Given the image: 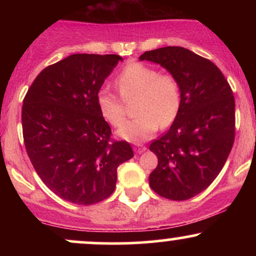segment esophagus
Masks as SVG:
<instances>
[{"label": "esophagus", "mask_w": 256, "mask_h": 256, "mask_svg": "<svg viewBox=\"0 0 256 256\" xmlns=\"http://www.w3.org/2000/svg\"><path fill=\"white\" fill-rule=\"evenodd\" d=\"M146 146H143V144H134V150L136 152H138V154H140V152H143L146 150Z\"/></svg>", "instance_id": "1"}]
</instances>
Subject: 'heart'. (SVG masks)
Listing matches in <instances>:
<instances>
[{
    "mask_svg": "<svg viewBox=\"0 0 256 256\" xmlns=\"http://www.w3.org/2000/svg\"><path fill=\"white\" fill-rule=\"evenodd\" d=\"M122 98L116 92L101 89L98 94V106L102 116L114 128L126 120L124 102L136 101L138 118L119 130V136L134 143L149 140L154 132L166 128L177 118L180 110V86L171 73H158L154 67L142 62L126 64L116 77Z\"/></svg>",
    "mask_w": 256,
    "mask_h": 256,
    "instance_id": "1",
    "label": "heart"
}]
</instances>
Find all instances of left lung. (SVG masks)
Wrapping results in <instances>:
<instances>
[{
	"label": "left lung",
	"mask_w": 256,
	"mask_h": 256,
	"mask_svg": "<svg viewBox=\"0 0 256 256\" xmlns=\"http://www.w3.org/2000/svg\"><path fill=\"white\" fill-rule=\"evenodd\" d=\"M152 61L177 78L180 110L170 130L149 149L158 166L149 185L158 195L184 201L207 189L224 167L234 140V98L212 61L183 46L146 52Z\"/></svg>",
	"instance_id": "obj_1"
}]
</instances>
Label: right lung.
<instances>
[{"instance_id": "right-lung-1", "label": "right lung", "mask_w": 256, "mask_h": 256, "mask_svg": "<svg viewBox=\"0 0 256 256\" xmlns=\"http://www.w3.org/2000/svg\"><path fill=\"white\" fill-rule=\"evenodd\" d=\"M119 61L116 54L70 55L46 67L25 95L22 122L28 158L43 183L72 204L110 198L116 168L134 156L128 142L112 140L96 101Z\"/></svg>"}]
</instances>
